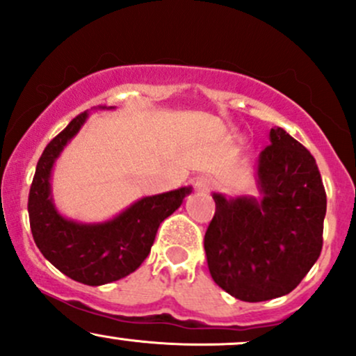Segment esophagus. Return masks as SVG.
<instances>
[{
  "instance_id": "obj_1",
  "label": "esophagus",
  "mask_w": 356,
  "mask_h": 356,
  "mask_svg": "<svg viewBox=\"0 0 356 356\" xmlns=\"http://www.w3.org/2000/svg\"><path fill=\"white\" fill-rule=\"evenodd\" d=\"M214 187V181L211 177H199L197 181L194 182V189L199 192V194H207V192L212 191Z\"/></svg>"
}]
</instances>
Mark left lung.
I'll return each mask as SVG.
<instances>
[{"label":"left lung","mask_w":356,"mask_h":356,"mask_svg":"<svg viewBox=\"0 0 356 356\" xmlns=\"http://www.w3.org/2000/svg\"><path fill=\"white\" fill-rule=\"evenodd\" d=\"M257 157L261 197L214 192L204 249L212 280L241 301L291 293L320 257L326 192L316 161L281 127Z\"/></svg>","instance_id":"8db88e82"}]
</instances>
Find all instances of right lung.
Segmentation results:
<instances>
[{
  "instance_id": "obj_1",
  "label": "right lung",
  "mask_w": 356,
  "mask_h": 356,
  "mask_svg": "<svg viewBox=\"0 0 356 356\" xmlns=\"http://www.w3.org/2000/svg\"><path fill=\"white\" fill-rule=\"evenodd\" d=\"M87 118L88 112L80 113L44 147L31 182L28 214L36 246L53 266L79 283L102 286L129 276L144 263L161 222L181 207L192 187L138 199L104 222L65 218L53 202V165Z\"/></svg>"
}]
</instances>
